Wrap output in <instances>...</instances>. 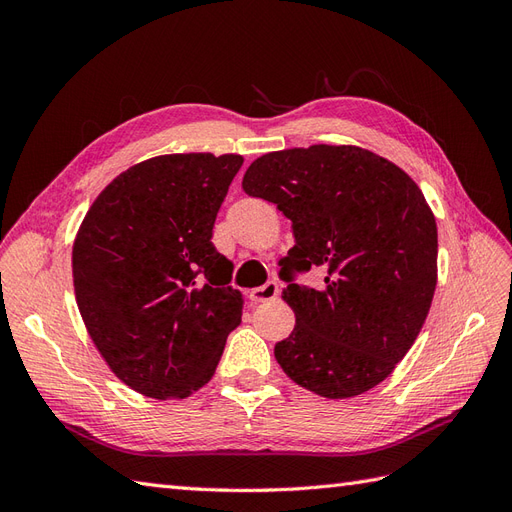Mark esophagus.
Segmentation results:
<instances>
[{
    "mask_svg": "<svg viewBox=\"0 0 512 512\" xmlns=\"http://www.w3.org/2000/svg\"><path fill=\"white\" fill-rule=\"evenodd\" d=\"M277 294H280V286H277V282H267L265 286L254 288L250 292V299L254 303H267V301H273Z\"/></svg>",
    "mask_w": 512,
    "mask_h": 512,
    "instance_id": "34e87169",
    "label": "esophagus"
}]
</instances>
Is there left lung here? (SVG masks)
I'll return each mask as SVG.
<instances>
[{
    "instance_id": "obj_1",
    "label": "left lung",
    "mask_w": 512,
    "mask_h": 512,
    "mask_svg": "<svg viewBox=\"0 0 512 512\" xmlns=\"http://www.w3.org/2000/svg\"><path fill=\"white\" fill-rule=\"evenodd\" d=\"M243 190L292 222L280 277L297 324L275 344L277 363L320 397L374 389L421 333L438 282V228L423 192L352 145L267 153L247 168ZM309 268L325 271L322 287L293 282Z\"/></svg>"
}]
</instances>
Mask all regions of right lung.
Here are the masks:
<instances>
[{"label": "right lung", "mask_w": 512, "mask_h": 512, "mask_svg": "<svg viewBox=\"0 0 512 512\" xmlns=\"http://www.w3.org/2000/svg\"><path fill=\"white\" fill-rule=\"evenodd\" d=\"M241 156L173 153L108 183L72 250L79 312L104 361L153 399L188 397L239 327L241 292L213 224Z\"/></svg>", "instance_id": "add662e5"}]
</instances>
